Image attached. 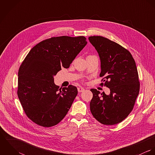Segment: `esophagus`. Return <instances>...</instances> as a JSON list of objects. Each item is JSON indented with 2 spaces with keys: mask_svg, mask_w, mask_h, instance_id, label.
<instances>
[{
  "mask_svg": "<svg viewBox=\"0 0 155 155\" xmlns=\"http://www.w3.org/2000/svg\"><path fill=\"white\" fill-rule=\"evenodd\" d=\"M78 91L79 92H84V91H85V89L83 87H79V88H78Z\"/></svg>",
  "mask_w": 155,
  "mask_h": 155,
  "instance_id": "obj_1",
  "label": "esophagus"
}]
</instances>
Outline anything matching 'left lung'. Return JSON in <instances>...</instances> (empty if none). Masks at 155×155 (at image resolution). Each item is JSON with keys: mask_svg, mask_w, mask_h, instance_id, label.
Wrapping results in <instances>:
<instances>
[{"mask_svg": "<svg viewBox=\"0 0 155 155\" xmlns=\"http://www.w3.org/2000/svg\"><path fill=\"white\" fill-rule=\"evenodd\" d=\"M88 39L100 57V76L104 77V85L110 91L106 95L91 89L93 97L90 110L101 124L115 125L129 115L138 95L140 82L136 64L131 53L120 45L99 36H90Z\"/></svg>", "mask_w": 155, "mask_h": 155, "instance_id": "obj_1", "label": "left lung"}]
</instances>
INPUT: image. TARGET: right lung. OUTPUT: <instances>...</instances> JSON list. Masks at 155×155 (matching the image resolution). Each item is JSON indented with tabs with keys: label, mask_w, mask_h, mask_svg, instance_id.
<instances>
[{
	"label": "right lung",
	"mask_w": 155,
	"mask_h": 155,
	"mask_svg": "<svg viewBox=\"0 0 155 155\" xmlns=\"http://www.w3.org/2000/svg\"><path fill=\"white\" fill-rule=\"evenodd\" d=\"M87 44L84 36L54 37L35 46L18 70L17 94L26 115L36 124L51 127L66 115L78 94L76 87L60 88L54 76L67 68Z\"/></svg>",
	"instance_id": "obj_1"
}]
</instances>
